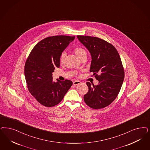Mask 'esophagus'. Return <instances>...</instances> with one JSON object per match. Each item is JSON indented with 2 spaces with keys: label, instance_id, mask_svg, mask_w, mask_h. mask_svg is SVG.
<instances>
[{
  "label": "esophagus",
  "instance_id": "34e87169",
  "mask_svg": "<svg viewBox=\"0 0 150 150\" xmlns=\"http://www.w3.org/2000/svg\"><path fill=\"white\" fill-rule=\"evenodd\" d=\"M80 83H81L80 81L76 80V81H74V82H73V85H74L75 86H76V85H78L79 84H80Z\"/></svg>",
  "mask_w": 150,
  "mask_h": 150
}]
</instances>
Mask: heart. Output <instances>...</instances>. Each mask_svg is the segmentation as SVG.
<instances>
[{
    "mask_svg": "<svg viewBox=\"0 0 150 150\" xmlns=\"http://www.w3.org/2000/svg\"><path fill=\"white\" fill-rule=\"evenodd\" d=\"M74 53L75 54V55H76V57H78L79 59L80 58H81L82 57H86V52L83 47H76L74 49ZM65 56H66V53L65 52H62V54H61L60 57V63H62L64 62Z\"/></svg>",
    "mask_w": 150,
    "mask_h": 150,
    "instance_id": "1",
    "label": "heart"
}]
</instances>
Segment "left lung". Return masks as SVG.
I'll return each mask as SVG.
<instances>
[{
	"instance_id": "1",
	"label": "left lung",
	"mask_w": 150,
	"mask_h": 150,
	"mask_svg": "<svg viewBox=\"0 0 150 150\" xmlns=\"http://www.w3.org/2000/svg\"><path fill=\"white\" fill-rule=\"evenodd\" d=\"M77 38L91 54L90 71L98 81V85L86 83L88 91L83 100L91 108L103 109L116 98L124 81V67L119 52L112 44L97 37Z\"/></svg>"
}]
</instances>
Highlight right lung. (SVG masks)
Listing matches in <instances>:
<instances>
[{
	"mask_svg": "<svg viewBox=\"0 0 150 150\" xmlns=\"http://www.w3.org/2000/svg\"><path fill=\"white\" fill-rule=\"evenodd\" d=\"M75 36H50L39 41L26 60L24 74L28 88L39 103L52 107L60 103L72 86L69 80H52V72L60 67V57Z\"/></svg>",
	"mask_w": 150,
	"mask_h": 150,
	"instance_id": "add662e5",
	"label": "right lung"
}]
</instances>
